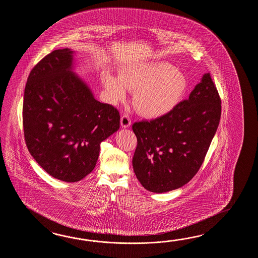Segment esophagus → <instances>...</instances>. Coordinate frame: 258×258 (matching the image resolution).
<instances>
[{
  "mask_svg": "<svg viewBox=\"0 0 258 258\" xmlns=\"http://www.w3.org/2000/svg\"><path fill=\"white\" fill-rule=\"evenodd\" d=\"M131 124H132V121H131L130 116L127 114H123L121 116V126H122V127H124V128L128 127L131 126Z\"/></svg>",
  "mask_w": 258,
  "mask_h": 258,
  "instance_id": "1",
  "label": "esophagus"
}]
</instances>
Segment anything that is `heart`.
<instances>
[{"label": "heart", "mask_w": 258, "mask_h": 258, "mask_svg": "<svg viewBox=\"0 0 258 258\" xmlns=\"http://www.w3.org/2000/svg\"><path fill=\"white\" fill-rule=\"evenodd\" d=\"M102 84L114 104L126 101L128 90L135 92L134 107L146 118L161 117L171 112L187 88L182 72L162 61L126 67L119 77L105 75Z\"/></svg>", "instance_id": "b5f03b06"}]
</instances>
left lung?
I'll use <instances>...</instances> for the list:
<instances>
[{
	"mask_svg": "<svg viewBox=\"0 0 258 258\" xmlns=\"http://www.w3.org/2000/svg\"><path fill=\"white\" fill-rule=\"evenodd\" d=\"M220 117V96L208 73L171 112L135 122L137 147L132 165L142 185L164 193L187 183L204 161Z\"/></svg>",
	"mask_w": 258,
	"mask_h": 258,
	"instance_id": "obj_1",
	"label": "left lung"
}]
</instances>
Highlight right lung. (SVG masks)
Returning <instances> with one entry per match:
<instances>
[{
    "instance_id": "obj_1",
    "label": "right lung",
    "mask_w": 258,
    "mask_h": 258,
    "mask_svg": "<svg viewBox=\"0 0 258 258\" xmlns=\"http://www.w3.org/2000/svg\"><path fill=\"white\" fill-rule=\"evenodd\" d=\"M74 51L51 52L33 67L23 101L26 145L48 174L76 182L96 166L101 142L118 131L119 112L97 101L73 72Z\"/></svg>"
}]
</instances>
